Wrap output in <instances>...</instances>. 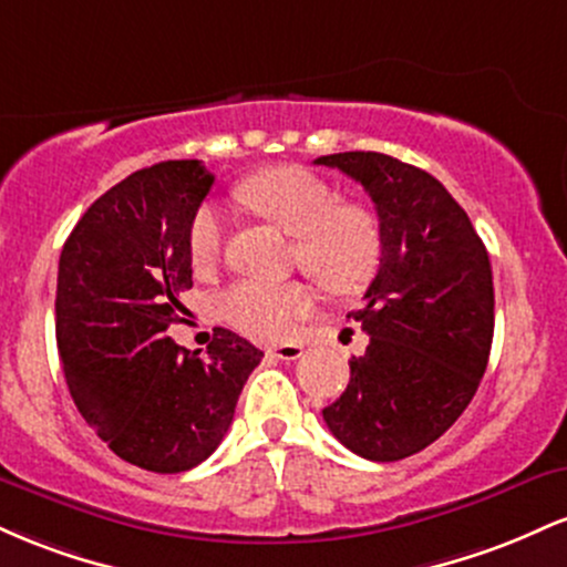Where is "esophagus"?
Returning <instances> with one entry per match:
<instances>
[{
	"instance_id": "34e87169",
	"label": "esophagus",
	"mask_w": 567,
	"mask_h": 567,
	"mask_svg": "<svg viewBox=\"0 0 567 567\" xmlns=\"http://www.w3.org/2000/svg\"><path fill=\"white\" fill-rule=\"evenodd\" d=\"M271 357H277V360H298V357L303 354V347H298V343H282V347H271L269 349Z\"/></svg>"
}]
</instances>
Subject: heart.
I'll list each match as a JSON object with an SVG mask.
<instances>
[{"mask_svg":"<svg viewBox=\"0 0 567 567\" xmlns=\"http://www.w3.org/2000/svg\"><path fill=\"white\" fill-rule=\"evenodd\" d=\"M237 199L296 237L292 258L328 292L347 296L373 277L381 258L379 224L362 207L341 205L336 188L320 175L303 167H271L243 181ZM224 245V213L216 205H202L188 226V261L197 271H210ZM218 306L239 333L279 341L311 309V292L301 282L243 279L224 290Z\"/></svg>","mask_w":567,"mask_h":567,"instance_id":"1","label":"heart"}]
</instances>
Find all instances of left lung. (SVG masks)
Segmentation results:
<instances>
[{"label":"left lung","mask_w":567,"mask_h":567,"mask_svg":"<svg viewBox=\"0 0 567 567\" xmlns=\"http://www.w3.org/2000/svg\"><path fill=\"white\" fill-rule=\"evenodd\" d=\"M370 194L381 264L351 311L370 336L351 379L322 419L333 437L370 461L424 451L477 392L493 343V271L464 207L434 175L379 152L315 159Z\"/></svg>","instance_id":"obj_1"}]
</instances>
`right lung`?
Wrapping results in <instances>:
<instances>
[{
	"label": "right lung",
	"instance_id": "1",
	"mask_svg": "<svg viewBox=\"0 0 567 567\" xmlns=\"http://www.w3.org/2000/svg\"><path fill=\"white\" fill-rule=\"evenodd\" d=\"M213 181L199 159L127 175L87 207L58 264L55 338L74 405L148 472H186L216 451L264 357L226 328L207 357L165 336L186 311L188 226Z\"/></svg>",
	"mask_w": 567,
	"mask_h": 567
}]
</instances>
